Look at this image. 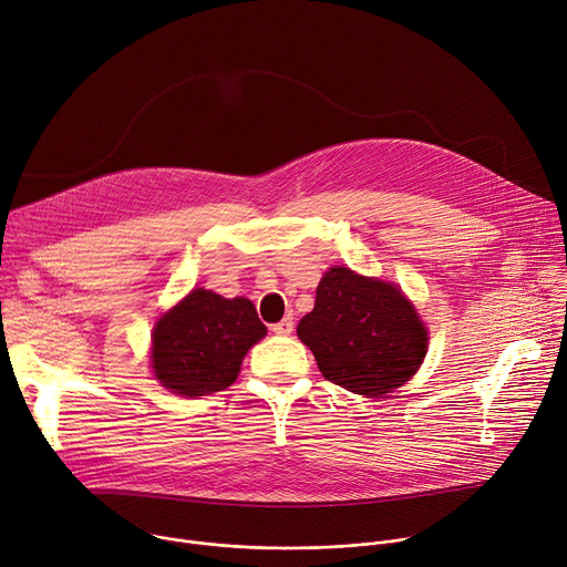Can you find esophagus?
<instances>
[{
	"mask_svg": "<svg viewBox=\"0 0 567 567\" xmlns=\"http://www.w3.org/2000/svg\"><path fill=\"white\" fill-rule=\"evenodd\" d=\"M271 330H274L276 334H280V337H289V334L293 332V318H291V316L282 318L280 322H276V326H271Z\"/></svg>",
	"mask_w": 567,
	"mask_h": 567,
	"instance_id": "1",
	"label": "esophagus"
}]
</instances>
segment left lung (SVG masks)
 <instances>
[{"mask_svg":"<svg viewBox=\"0 0 567 567\" xmlns=\"http://www.w3.org/2000/svg\"><path fill=\"white\" fill-rule=\"evenodd\" d=\"M296 332L322 377L365 396L406 383L429 348L424 322L401 289L348 267H332L320 278L313 309Z\"/></svg>","mask_w":567,"mask_h":567,"instance_id":"1","label":"left lung"}]
</instances>
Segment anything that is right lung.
<instances>
[{
    "label": "right lung",
    "instance_id": "1",
    "mask_svg": "<svg viewBox=\"0 0 567 567\" xmlns=\"http://www.w3.org/2000/svg\"><path fill=\"white\" fill-rule=\"evenodd\" d=\"M262 337L267 328L251 300L193 289L154 326L152 372L177 394L206 396L237 379L241 359Z\"/></svg>",
    "mask_w": 567,
    "mask_h": 567
}]
</instances>
